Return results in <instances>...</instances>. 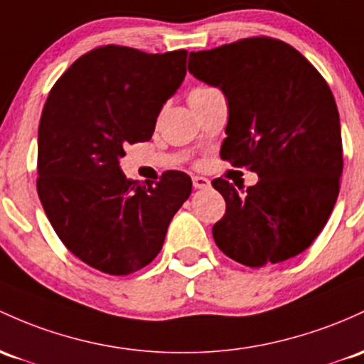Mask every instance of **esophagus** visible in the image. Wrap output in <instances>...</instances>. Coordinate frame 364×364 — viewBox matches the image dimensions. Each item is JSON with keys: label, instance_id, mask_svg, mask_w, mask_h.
<instances>
[{"label": "esophagus", "instance_id": "obj_1", "mask_svg": "<svg viewBox=\"0 0 364 364\" xmlns=\"http://www.w3.org/2000/svg\"><path fill=\"white\" fill-rule=\"evenodd\" d=\"M191 181H193L195 188H209L210 186L209 179L203 178V176H193V178H191Z\"/></svg>", "mask_w": 364, "mask_h": 364}]
</instances>
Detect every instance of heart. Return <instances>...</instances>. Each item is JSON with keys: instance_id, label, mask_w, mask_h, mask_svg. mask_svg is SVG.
<instances>
[{"instance_id": "obj_1", "label": "heart", "mask_w": 364, "mask_h": 364, "mask_svg": "<svg viewBox=\"0 0 364 364\" xmlns=\"http://www.w3.org/2000/svg\"><path fill=\"white\" fill-rule=\"evenodd\" d=\"M213 91H215V90H214V87H210V86H197V87H193V90H191L190 95H188L190 103L195 102V100H200L203 97H207V95H210V93H213Z\"/></svg>"}]
</instances>
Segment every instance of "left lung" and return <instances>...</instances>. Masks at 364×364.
<instances>
[{"label": "left lung", "instance_id": "obj_1", "mask_svg": "<svg viewBox=\"0 0 364 364\" xmlns=\"http://www.w3.org/2000/svg\"><path fill=\"white\" fill-rule=\"evenodd\" d=\"M188 70L228 100L221 159L259 176L243 191L213 181L226 202L215 245L250 267L304 252L328 221L344 167L330 86L295 48L264 36L191 51Z\"/></svg>", "mask_w": 364, "mask_h": 364}]
</instances>
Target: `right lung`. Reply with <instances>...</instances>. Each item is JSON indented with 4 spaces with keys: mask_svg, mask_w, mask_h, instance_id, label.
Returning <instances> with one entry per match:
<instances>
[{
    "mask_svg": "<svg viewBox=\"0 0 364 364\" xmlns=\"http://www.w3.org/2000/svg\"><path fill=\"white\" fill-rule=\"evenodd\" d=\"M186 50L145 53L107 45L79 57L51 87L38 131V195L63 245L107 274L134 273L161 252L191 179H127V145L149 141L186 75Z\"/></svg>",
    "mask_w": 364,
    "mask_h": 364,
    "instance_id": "1",
    "label": "right lung"
}]
</instances>
